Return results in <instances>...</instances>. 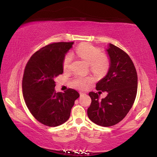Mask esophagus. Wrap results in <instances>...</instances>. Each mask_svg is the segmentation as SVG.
Listing matches in <instances>:
<instances>
[{
  "instance_id": "obj_1",
  "label": "esophagus",
  "mask_w": 157,
  "mask_h": 157,
  "mask_svg": "<svg viewBox=\"0 0 157 157\" xmlns=\"http://www.w3.org/2000/svg\"><path fill=\"white\" fill-rule=\"evenodd\" d=\"M79 95H85V94H84V92L80 91V92H79Z\"/></svg>"
}]
</instances>
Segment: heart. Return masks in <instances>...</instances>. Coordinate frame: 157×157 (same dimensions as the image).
I'll return each mask as SVG.
<instances>
[{
    "instance_id": "b5f03b06",
    "label": "heart",
    "mask_w": 157,
    "mask_h": 157,
    "mask_svg": "<svg viewBox=\"0 0 157 157\" xmlns=\"http://www.w3.org/2000/svg\"><path fill=\"white\" fill-rule=\"evenodd\" d=\"M76 52L79 57L89 63L92 72L102 75L107 71L109 62L107 57L103 56L102 52L100 49L89 44H85L78 46L76 49ZM73 58L72 52L66 53L62 62L63 70L66 71L70 68ZM91 81V79L89 78H78L73 80L72 85L79 89H84L88 86Z\"/></svg>"
}]
</instances>
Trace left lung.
Here are the masks:
<instances>
[{"instance_id":"obj_1","label":"left lung","mask_w":157,"mask_h":157,"mask_svg":"<svg viewBox=\"0 0 157 157\" xmlns=\"http://www.w3.org/2000/svg\"><path fill=\"white\" fill-rule=\"evenodd\" d=\"M106 50L109 68L96 84V90L107 91V95L100 99L99 94L90 92L91 103L87 114L94 123L110 127L123 120L132 108L136 96L138 78L134 63L125 52L111 44Z\"/></svg>"}]
</instances>
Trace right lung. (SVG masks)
<instances>
[{
    "label": "right lung",
    "instance_id": "obj_1",
    "mask_svg": "<svg viewBox=\"0 0 157 157\" xmlns=\"http://www.w3.org/2000/svg\"><path fill=\"white\" fill-rule=\"evenodd\" d=\"M73 42L48 45L32 55L25 66L22 89L25 104L33 116L41 123L57 127L70 117L71 109L79 93L68 89L56 93L55 78L63 73L62 62Z\"/></svg>",
    "mask_w": 157,
    "mask_h": 157
}]
</instances>
